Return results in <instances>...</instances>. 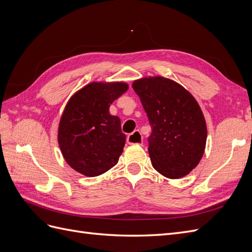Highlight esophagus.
<instances>
[{
  "label": "esophagus",
  "instance_id": "1",
  "mask_svg": "<svg viewBox=\"0 0 252 252\" xmlns=\"http://www.w3.org/2000/svg\"><path fill=\"white\" fill-rule=\"evenodd\" d=\"M127 143L129 145H142L143 144V136L136 130L127 136Z\"/></svg>",
  "mask_w": 252,
  "mask_h": 252
}]
</instances>
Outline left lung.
<instances>
[{
  "mask_svg": "<svg viewBox=\"0 0 252 252\" xmlns=\"http://www.w3.org/2000/svg\"><path fill=\"white\" fill-rule=\"evenodd\" d=\"M132 88L151 126L152 166L166 178L185 177L200 163L207 139L199 104L180 84L163 77L134 81Z\"/></svg>",
  "mask_w": 252,
  "mask_h": 252,
  "instance_id": "1",
  "label": "left lung"
}]
</instances>
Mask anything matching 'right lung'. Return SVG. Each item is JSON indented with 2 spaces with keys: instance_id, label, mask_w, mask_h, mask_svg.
I'll return each mask as SVG.
<instances>
[{
  "instance_id": "add662e5",
  "label": "right lung",
  "mask_w": 252,
  "mask_h": 252,
  "mask_svg": "<svg viewBox=\"0 0 252 252\" xmlns=\"http://www.w3.org/2000/svg\"><path fill=\"white\" fill-rule=\"evenodd\" d=\"M128 89L126 83H90L68 102L59 126V145L78 172L96 177L117 165L126 135L110 104Z\"/></svg>"
}]
</instances>
